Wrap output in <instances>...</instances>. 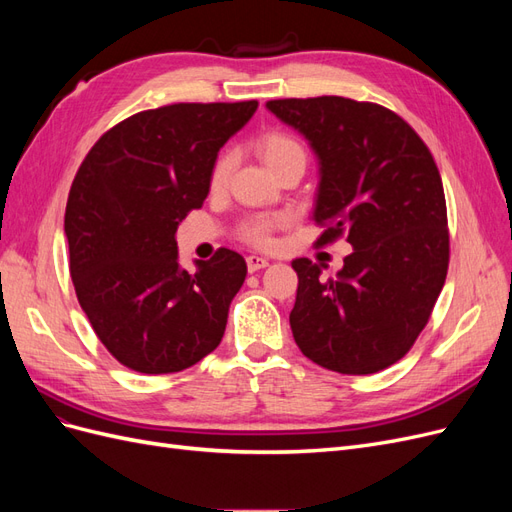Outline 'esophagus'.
Masks as SVG:
<instances>
[{
	"mask_svg": "<svg viewBox=\"0 0 512 512\" xmlns=\"http://www.w3.org/2000/svg\"><path fill=\"white\" fill-rule=\"evenodd\" d=\"M245 262H247V271H250V273H256V271H260V269H265V267L269 265V260H267V258H262V256H256V254H252V256H247V258H245Z\"/></svg>",
	"mask_w": 512,
	"mask_h": 512,
	"instance_id": "esophagus-1",
	"label": "esophagus"
}]
</instances>
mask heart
Masks as SVG:
<instances>
[{"instance_id":"heart-1","label":"heart","mask_w":512,"mask_h":512,"mask_svg":"<svg viewBox=\"0 0 512 512\" xmlns=\"http://www.w3.org/2000/svg\"><path fill=\"white\" fill-rule=\"evenodd\" d=\"M256 151L262 158V162L271 168V173L275 168L286 164L288 160L305 158V151L297 138L290 136L288 132H282V130H271V132L262 134L256 141ZM230 170H232V153L226 151L213 164V170H211V188L213 190L222 188V185L228 181ZM277 224H280V220L277 218H252V220L243 222L241 237L254 245H269L271 230Z\"/></svg>"}]
</instances>
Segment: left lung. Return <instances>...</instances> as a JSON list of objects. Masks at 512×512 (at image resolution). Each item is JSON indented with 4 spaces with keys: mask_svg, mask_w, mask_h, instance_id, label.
Masks as SVG:
<instances>
[{
    "mask_svg": "<svg viewBox=\"0 0 512 512\" xmlns=\"http://www.w3.org/2000/svg\"><path fill=\"white\" fill-rule=\"evenodd\" d=\"M318 160L316 241L346 235L352 252L324 280L309 258L290 329L301 352L331 371L376 374L425 329L448 269L446 200L431 151L389 108L339 96L267 102Z\"/></svg>",
    "mask_w": 512,
    "mask_h": 512,
    "instance_id": "obj_1",
    "label": "left lung"
}]
</instances>
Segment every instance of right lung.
<instances>
[{
    "instance_id": "right-lung-1",
    "label": "right lung",
    "mask_w": 512,
    "mask_h": 512,
    "mask_svg": "<svg viewBox=\"0 0 512 512\" xmlns=\"http://www.w3.org/2000/svg\"><path fill=\"white\" fill-rule=\"evenodd\" d=\"M258 102L170 104L128 117L76 173L64 230L76 297L100 342L141 374H175L220 346L245 282L241 254L179 265L177 226L205 203L218 151Z\"/></svg>"
}]
</instances>
